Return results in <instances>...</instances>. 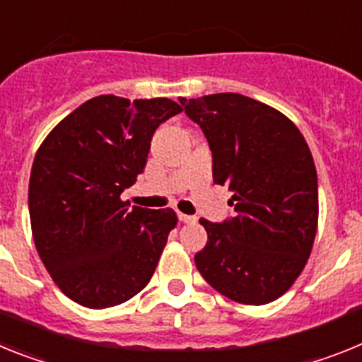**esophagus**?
Returning <instances> with one entry per match:
<instances>
[{"instance_id":"34e87169","label":"esophagus","mask_w":362,"mask_h":362,"mask_svg":"<svg viewBox=\"0 0 362 362\" xmlns=\"http://www.w3.org/2000/svg\"><path fill=\"white\" fill-rule=\"evenodd\" d=\"M179 221H183V223H196V216H187L179 212Z\"/></svg>"}]
</instances>
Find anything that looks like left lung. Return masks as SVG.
I'll return each instance as SVG.
<instances>
[{
  "label": "left lung",
  "instance_id": "left-lung-1",
  "mask_svg": "<svg viewBox=\"0 0 362 362\" xmlns=\"http://www.w3.org/2000/svg\"><path fill=\"white\" fill-rule=\"evenodd\" d=\"M212 150V177L233 192V219L202 218L206 245L196 267L234 302L276 300L308 264L319 223L313 156L300 129L274 107L240 93L181 98Z\"/></svg>",
  "mask_w": 362,
  "mask_h": 362
}]
</instances>
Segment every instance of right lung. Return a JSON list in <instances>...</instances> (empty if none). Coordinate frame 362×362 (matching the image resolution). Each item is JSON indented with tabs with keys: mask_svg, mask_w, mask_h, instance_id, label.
Here are the masks:
<instances>
[{
	"mask_svg": "<svg viewBox=\"0 0 362 362\" xmlns=\"http://www.w3.org/2000/svg\"><path fill=\"white\" fill-rule=\"evenodd\" d=\"M179 111L170 98L100 95L40 144L29 181L34 245L52 282L76 304L119 305L150 282L177 214L128 209L120 194L143 174L157 126Z\"/></svg>",
	"mask_w": 362,
	"mask_h": 362,
	"instance_id": "1",
	"label": "right lung"
}]
</instances>
